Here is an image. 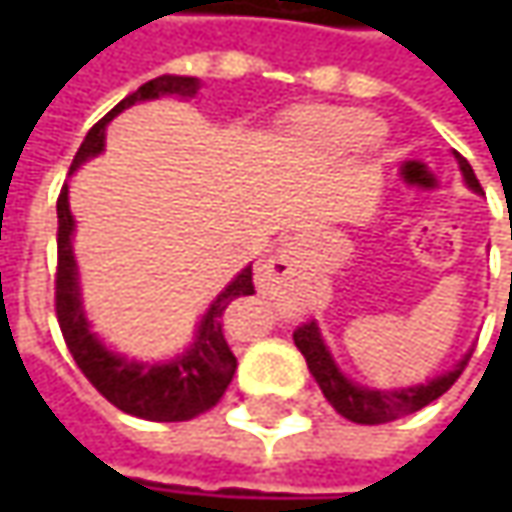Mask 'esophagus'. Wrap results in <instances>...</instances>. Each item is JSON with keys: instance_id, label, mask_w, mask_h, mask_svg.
Here are the masks:
<instances>
[{"instance_id": "34e87169", "label": "esophagus", "mask_w": 512, "mask_h": 512, "mask_svg": "<svg viewBox=\"0 0 512 512\" xmlns=\"http://www.w3.org/2000/svg\"><path fill=\"white\" fill-rule=\"evenodd\" d=\"M290 270H293V256H290V250H282L279 256L267 259L265 265L256 270V287L262 293H279Z\"/></svg>"}]
</instances>
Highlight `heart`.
I'll use <instances>...</instances> for the list:
<instances>
[{"label":"heart","mask_w":512,"mask_h":512,"mask_svg":"<svg viewBox=\"0 0 512 512\" xmlns=\"http://www.w3.org/2000/svg\"><path fill=\"white\" fill-rule=\"evenodd\" d=\"M307 139H313L319 148L330 153H344V150H356L370 145L382 125L362 110H344V108H327L313 110L302 122Z\"/></svg>","instance_id":"obj_1"}]
</instances>
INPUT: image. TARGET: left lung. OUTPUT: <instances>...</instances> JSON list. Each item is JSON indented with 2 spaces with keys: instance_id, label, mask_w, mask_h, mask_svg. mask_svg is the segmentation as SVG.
Wrapping results in <instances>:
<instances>
[{
  "instance_id": "1",
  "label": "left lung",
  "mask_w": 512,
  "mask_h": 512,
  "mask_svg": "<svg viewBox=\"0 0 512 512\" xmlns=\"http://www.w3.org/2000/svg\"><path fill=\"white\" fill-rule=\"evenodd\" d=\"M456 159L462 165L467 185L473 187V190H482L476 173L470 168V162L464 159L462 153H456ZM293 342L302 350V356L307 359V367H310L313 379L322 387V393H325L330 407L339 416H344L347 422L356 424H387L402 419V416H410L416 410H422V407L436 402L442 393H447L456 384V379L462 376L464 364H467V359H464L450 373H444V376L433 379V382L419 384V387H407V390H367V387H359V384H353L339 373V367L333 364L325 342L319 336L316 322H305V325L296 327L293 330Z\"/></svg>"
}]
</instances>
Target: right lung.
Wrapping results in <instances>:
<instances>
[{
  "instance_id": "add662e5",
  "label": "right lung",
  "mask_w": 512,
  "mask_h": 512,
  "mask_svg": "<svg viewBox=\"0 0 512 512\" xmlns=\"http://www.w3.org/2000/svg\"><path fill=\"white\" fill-rule=\"evenodd\" d=\"M199 82L190 76H156L145 82L139 90L125 96L116 108L105 113L93 128L88 130L82 148L76 150L70 170L79 168L85 159L96 156L105 148V128L108 122L130 105L156 96H193ZM56 319L62 327V336L68 344L73 362L79 370L113 407L130 413L136 419L148 422H190L196 416L216 407L225 396L227 384L236 373V356L227 344V307L242 296H253V270L247 267L236 276L233 285L210 305L207 316L199 325V336L185 356L170 364H136L113 356L105 350L99 339L88 330L85 313L79 305V287H76V262L70 250V233H73V216L68 205V185L59 190L56 199Z\"/></svg>"
}]
</instances>
